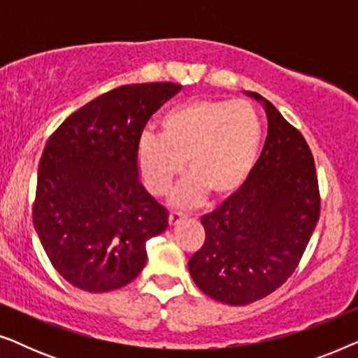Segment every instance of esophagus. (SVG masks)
<instances>
[{"mask_svg": "<svg viewBox=\"0 0 358 358\" xmlns=\"http://www.w3.org/2000/svg\"><path fill=\"white\" fill-rule=\"evenodd\" d=\"M184 218H185V215H182V213L171 212L169 213V224H171V227H176V224H179Z\"/></svg>", "mask_w": 358, "mask_h": 358, "instance_id": "obj_1", "label": "esophagus"}]
</instances>
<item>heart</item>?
I'll use <instances>...</instances> for the list:
<instances>
[{"label": "heart", "instance_id": "heart-1", "mask_svg": "<svg viewBox=\"0 0 358 358\" xmlns=\"http://www.w3.org/2000/svg\"><path fill=\"white\" fill-rule=\"evenodd\" d=\"M161 134L141 135L136 164L153 195H164L185 169L190 173L173 192L176 207H197L213 194L238 192L256 168L262 143L257 112L246 102L190 99L169 107L159 120Z\"/></svg>", "mask_w": 358, "mask_h": 358}]
</instances>
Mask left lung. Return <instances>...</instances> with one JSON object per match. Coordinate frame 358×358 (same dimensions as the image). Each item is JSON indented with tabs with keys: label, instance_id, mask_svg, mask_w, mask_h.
<instances>
[{
	"label": "left lung",
	"instance_id": "obj_1",
	"mask_svg": "<svg viewBox=\"0 0 358 358\" xmlns=\"http://www.w3.org/2000/svg\"><path fill=\"white\" fill-rule=\"evenodd\" d=\"M267 138L248 182L203 215L205 243L190 257L195 285L227 305H249L295 271L320 220L315 159L306 140L257 92Z\"/></svg>",
	"mask_w": 358,
	"mask_h": 358
}]
</instances>
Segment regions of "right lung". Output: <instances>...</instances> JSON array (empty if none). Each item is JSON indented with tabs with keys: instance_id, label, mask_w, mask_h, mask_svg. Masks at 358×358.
I'll use <instances>...</instances> for the list:
<instances>
[{
	"instance_id": "1",
	"label": "right lung",
	"mask_w": 358,
	"mask_h": 358,
	"mask_svg": "<svg viewBox=\"0 0 358 358\" xmlns=\"http://www.w3.org/2000/svg\"><path fill=\"white\" fill-rule=\"evenodd\" d=\"M180 87H115L48 138L32 220L52 266L73 287L91 293L125 287L145 267L146 241L168 228V210L140 182L136 146L150 117Z\"/></svg>"
}]
</instances>
